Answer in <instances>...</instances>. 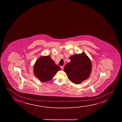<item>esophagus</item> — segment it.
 Instances as JSON below:
<instances>
[{"label": "esophagus", "mask_w": 122, "mask_h": 122, "mask_svg": "<svg viewBox=\"0 0 122 122\" xmlns=\"http://www.w3.org/2000/svg\"><path fill=\"white\" fill-rule=\"evenodd\" d=\"M60 68H61V69L62 70H63V68H64V66H61L60 67Z\"/></svg>", "instance_id": "1"}]
</instances>
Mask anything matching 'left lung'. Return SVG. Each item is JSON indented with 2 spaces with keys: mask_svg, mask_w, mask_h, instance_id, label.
<instances>
[{
  "mask_svg": "<svg viewBox=\"0 0 122 122\" xmlns=\"http://www.w3.org/2000/svg\"><path fill=\"white\" fill-rule=\"evenodd\" d=\"M70 62L64 68L68 79L75 84L81 83L89 77L92 70V64L90 58L85 53L70 56Z\"/></svg>",
  "mask_w": 122,
  "mask_h": 122,
  "instance_id": "1",
  "label": "left lung"
}]
</instances>
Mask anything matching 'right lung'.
I'll return each instance as SVG.
<instances>
[{
	"label": "right lung",
	"mask_w": 122,
	"mask_h": 122,
	"mask_svg": "<svg viewBox=\"0 0 122 122\" xmlns=\"http://www.w3.org/2000/svg\"><path fill=\"white\" fill-rule=\"evenodd\" d=\"M60 68L55 64L49 56H41L36 61L34 66L35 76L42 82L50 81Z\"/></svg>",
	"instance_id": "obj_1"
}]
</instances>
